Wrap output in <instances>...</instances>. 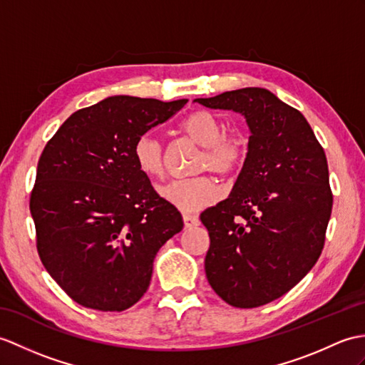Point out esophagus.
Wrapping results in <instances>:
<instances>
[{"mask_svg":"<svg viewBox=\"0 0 365 365\" xmlns=\"http://www.w3.org/2000/svg\"><path fill=\"white\" fill-rule=\"evenodd\" d=\"M183 224L186 228H191V227H196L200 224L199 217L197 216H192V215H183Z\"/></svg>","mask_w":365,"mask_h":365,"instance_id":"esophagus-1","label":"esophagus"}]
</instances>
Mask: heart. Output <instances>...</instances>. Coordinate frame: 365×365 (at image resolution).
Masks as SVG:
<instances>
[{
    "instance_id": "b5f03b06",
    "label": "heart",
    "mask_w": 365,
    "mask_h": 365,
    "mask_svg": "<svg viewBox=\"0 0 365 365\" xmlns=\"http://www.w3.org/2000/svg\"><path fill=\"white\" fill-rule=\"evenodd\" d=\"M183 132L200 148L203 154L196 165V173L213 171L230 175L242 165L247 154V138L242 133H225V124L215 113L199 110L182 123ZM133 160L140 173L149 179H160L165 173V148L154 133H143L133 144ZM160 196L186 213L199 211L221 196L217 185L207 175L186 180H174L160 188Z\"/></svg>"
}]
</instances>
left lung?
<instances>
[{"instance_id":"obj_1","label":"left lung","mask_w":365,"mask_h":365,"mask_svg":"<svg viewBox=\"0 0 365 365\" xmlns=\"http://www.w3.org/2000/svg\"><path fill=\"white\" fill-rule=\"evenodd\" d=\"M194 103L233 110L249 125L247 155L230 196L200 221L210 235V286L232 307L257 308L292 289L324 249L333 207L325 152L307 118L266 88Z\"/></svg>"}]
</instances>
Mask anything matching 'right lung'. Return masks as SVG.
I'll return each mask as SVG.
<instances>
[{
  "mask_svg": "<svg viewBox=\"0 0 365 365\" xmlns=\"http://www.w3.org/2000/svg\"><path fill=\"white\" fill-rule=\"evenodd\" d=\"M186 103L106 98L73 113L41 152L29 203L37 250L82 307H133L150 284L157 252L183 228L179 210L154 191L132 150Z\"/></svg>",
  "mask_w": 365,
  "mask_h": 365,
  "instance_id": "add662e5",
  "label": "right lung"
}]
</instances>
